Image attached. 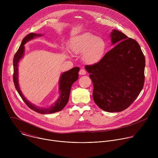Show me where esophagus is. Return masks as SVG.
Here are the masks:
<instances>
[{
	"label": "esophagus",
	"mask_w": 158,
	"mask_h": 158,
	"mask_svg": "<svg viewBox=\"0 0 158 158\" xmlns=\"http://www.w3.org/2000/svg\"><path fill=\"white\" fill-rule=\"evenodd\" d=\"M79 74L80 75H85V74H86V71H85V69H80V71H79Z\"/></svg>",
	"instance_id": "obj_1"
}]
</instances>
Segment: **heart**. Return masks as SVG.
I'll use <instances>...</instances> for the list:
<instances>
[{
    "mask_svg": "<svg viewBox=\"0 0 158 158\" xmlns=\"http://www.w3.org/2000/svg\"><path fill=\"white\" fill-rule=\"evenodd\" d=\"M69 46L73 53L82 54V60L87 64H94L99 62L106 48V42L102 38L90 32H85L73 37Z\"/></svg>",
    "mask_w": 158,
    "mask_h": 158,
    "instance_id": "1",
    "label": "heart"
}]
</instances>
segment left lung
<instances>
[{
    "instance_id": "8db88e82",
    "label": "left lung",
    "mask_w": 158,
    "mask_h": 158,
    "mask_svg": "<svg viewBox=\"0 0 158 158\" xmlns=\"http://www.w3.org/2000/svg\"><path fill=\"white\" fill-rule=\"evenodd\" d=\"M114 48L96 64L85 66L93 83V99L102 110L121 112L134 101L144 84L145 57L138 42L124 33H110Z\"/></svg>"
}]
</instances>
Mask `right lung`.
I'll list each match as a JSON object with an SVG mask.
<instances>
[{
    "label": "right lung",
    "instance_id": "1",
    "mask_svg": "<svg viewBox=\"0 0 158 158\" xmlns=\"http://www.w3.org/2000/svg\"><path fill=\"white\" fill-rule=\"evenodd\" d=\"M40 34H37L34 33H30L27 35L22 40L20 46L17 50V52L14 55V57L13 59V65H14V74H13V81L15 85V87L17 91L19 94L24 101V102L26 104V105L32 109L33 110L40 113L42 114H51L54 112H56L61 110L65 105L68 102L70 92L72 85L74 82H76L78 79V72L79 71V67H76L71 69V70L64 73L60 76V81H59V91L60 92V96L59 99L56 101V102L48 107L44 108H39L33 105L31 102H29L22 94L20 91V89L18 83V62L20 59L22 57L24 52V44L29 41V40L34 38L37 36H40Z\"/></svg>",
    "mask_w": 158,
    "mask_h": 158
}]
</instances>
